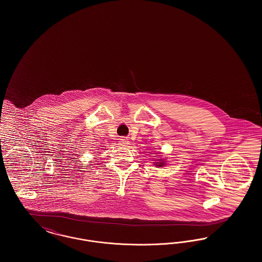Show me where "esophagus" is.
Listing matches in <instances>:
<instances>
[{"label":"esophagus","mask_w":262,"mask_h":262,"mask_svg":"<svg viewBox=\"0 0 262 262\" xmlns=\"http://www.w3.org/2000/svg\"><path fill=\"white\" fill-rule=\"evenodd\" d=\"M128 139L126 138V137H122L121 139H120V144H122V145H124V146H126L127 144H128Z\"/></svg>","instance_id":"esophagus-1"}]
</instances>
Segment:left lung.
<instances>
[{
    "label": "left lung",
    "mask_w": 262,
    "mask_h": 262,
    "mask_svg": "<svg viewBox=\"0 0 262 262\" xmlns=\"http://www.w3.org/2000/svg\"><path fill=\"white\" fill-rule=\"evenodd\" d=\"M158 164H159L158 166H159V167H161V166H163V165H164V162H159L158 163Z\"/></svg>",
    "instance_id": "1"
}]
</instances>
